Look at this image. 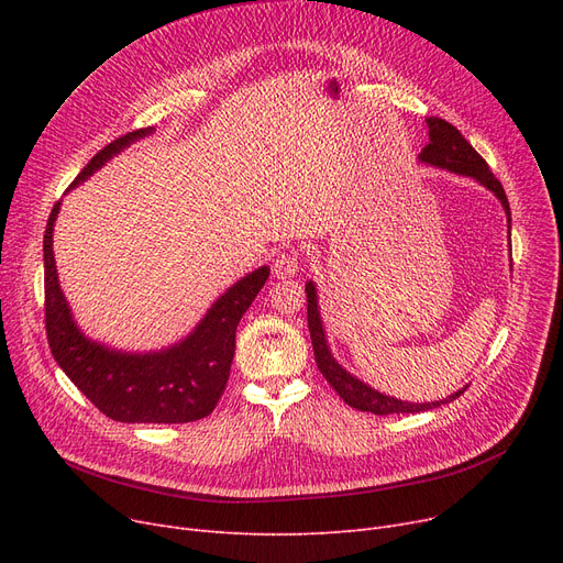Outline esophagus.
Instances as JSON below:
<instances>
[{
	"label": "esophagus",
	"instance_id": "esophagus-1",
	"mask_svg": "<svg viewBox=\"0 0 563 563\" xmlns=\"http://www.w3.org/2000/svg\"><path fill=\"white\" fill-rule=\"evenodd\" d=\"M301 269V262H299V253L297 251H289V253H280L274 260V276L276 278H294L297 272Z\"/></svg>",
	"mask_w": 563,
	"mask_h": 563
}]
</instances>
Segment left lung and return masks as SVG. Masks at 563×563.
<instances>
[{
  "label": "left lung",
  "instance_id": "8db88e82",
  "mask_svg": "<svg viewBox=\"0 0 563 563\" xmlns=\"http://www.w3.org/2000/svg\"><path fill=\"white\" fill-rule=\"evenodd\" d=\"M427 128H429V143L422 147V153L418 155L420 164L433 166V168H442L450 170L463 177H472V180L479 183L482 187H486L499 202L505 207V214L509 221V246H511V210H509V200L505 189H501L497 177L490 173L488 164L484 162V157L472 147L463 134L450 125L442 118L429 115L427 118ZM306 294H308V329H310V338H312V349H314V361L319 372L323 374L333 390L344 399V404H349L351 408L356 410H367L374 412V416H390V412H420V410H429V408H438L442 404H450L456 397H461L465 393V388L448 395L445 399L440 401H424V404H416V401H404L397 397H390L386 393H378L372 386H367L365 380H361L358 376H353L351 372H346L331 353L329 340H327V329H323L321 321V308H319V294H317V285L314 280L306 283Z\"/></svg>",
  "mask_w": 563,
  "mask_h": 563
}]
</instances>
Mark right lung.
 Segmentation results:
<instances>
[{
    "label": "right lung",
    "instance_id": "add662e5",
    "mask_svg": "<svg viewBox=\"0 0 563 563\" xmlns=\"http://www.w3.org/2000/svg\"><path fill=\"white\" fill-rule=\"evenodd\" d=\"M153 132L155 128H143L104 145L81 168L68 191L86 183L125 147ZM58 210L62 200L52 207L43 240L45 329L58 367L88 401H93L100 412L115 422L183 424L210 416L230 376L236 323L269 278V266H260L228 287L180 342L143 353L113 349L91 340L77 327L66 294L58 285L52 251Z\"/></svg>",
    "mask_w": 563,
    "mask_h": 563
}]
</instances>
